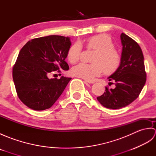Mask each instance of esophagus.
<instances>
[{
	"instance_id": "obj_1",
	"label": "esophagus",
	"mask_w": 156,
	"mask_h": 156,
	"mask_svg": "<svg viewBox=\"0 0 156 156\" xmlns=\"http://www.w3.org/2000/svg\"><path fill=\"white\" fill-rule=\"evenodd\" d=\"M85 81L87 82H88V83H89V84H93V83H94V81H92V80H85Z\"/></svg>"
}]
</instances>
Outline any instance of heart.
Masks as SVG:
<instances>
[{
  "label": "heart",
  "instance_id": "1",
  "mask_svg": "<svg viewBox=\"0 0 156 156\" xmlns=\"http://www.w3.org/2000/svg\"><path fill=\"white\" fill-rule=\"evenodd\" d=\"M88 49L95 50L92 54L91 64L80 63L71 69L72 75L92 80L102 72L106 75H111L117 72L121 64V55L115 48L111 37L107 34H102L92 36L87 40ZM82 51L80 42L72 45L67 52V59L71 64L78 61Z\"/></svg>",
  "mask_w": 156,
  "mask_h": 156
}]
</instances>
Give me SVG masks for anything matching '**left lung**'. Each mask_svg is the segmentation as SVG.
<instances>
[{
  "label": "left lung",
  "instance_id": "8db88e82",
  "mask_svg": "<svg viewBox=\"0 0 156 156\" xmlns=\"http://www.w3.org/2000/svg\"><path fill=\"white\" fill-rule=\"evenodd\" d=\"M121 39V64L108 78L109 81L114 82L115 88L106 87L104 94L97 97L98 102L107 108L119 109L131 104L139 97L146 82L144 58L140 46L123 33Z\"/></svg>",
  "mask_w": 156,
  "mask_h": 156
}]
</instances>
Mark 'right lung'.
Returning a JSON list of instances; mask_svg holds the SVG:
<instances>
[{
    "label": "right lung",
    "mask_w": 156,
    "mask_h": 156,
    "mask_svg": "<svg viewBox=\"0 0 156 156\" xmlns=\"http://www.w3.org/2000/svg\"><path fill=\"white\" fill-rule=\"evenodd\" d=\"M70 45L69 37L49 35L33 39L23 46L12 68L16 94L23 104L43 111L60 97L71 78L48 76L54 71L69 69L65 59Z\"/></svg>",
    "instance_id": "1"
}]
</instances>
